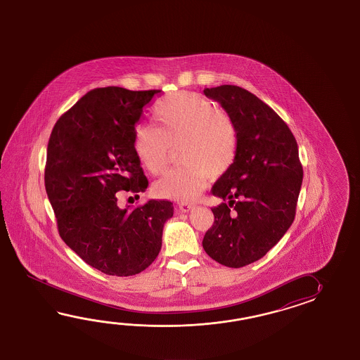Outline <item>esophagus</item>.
<instances>
[{
	"label": "esophagus",
	"instance_id": "1",
	"mask_svg": "<svg viewBox=\"0 0 360 360\" xmlns=\"http://www.w3.org/2000/svg\"><path fill=\"white\" fill-rule=\"evenodd\" d=\"M194 208H195V206L191 205V203H180V205H179V210H180L181 212H184V214L191 212Z\"/></svg>",
	"mask_w": 360,
	"mask_h": 360
}]
</instances>
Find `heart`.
<instances>
[{
	"label": "heart",
	"instance_id": "obj_1",
	"mask_svg": "<svg viewBox=\"0 0 360 360\" xmlns=\"http://www.w3.org/2000/svg\"><path fill=\"white\" fill-rule=\"evenodd\" d=\"M158 127L140 124L134 150L152 175L162 174L174 149L180 146L183 167L172 169L153 185L154 194L179 202H193L206 188L207 177L224 176L237 160V123L211 100L197 94H175L154 107Z\"/></svg>",
	"mask_w": 360,
	"mask_h": 360
}]
</instances>
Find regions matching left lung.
Masks as SVG:
<instances>
[{
	"label": "left lung",
	"instance_id": "left-lung-1",
	"mask_svg": "<svg viewBox=\"0 0 360 360\" xmlns=\"http://www.w3.org/2000/svg\"><path fill=\"white\" fill-rule=\"evenodd\" d=\"M203 92L237 123L239 150L212 186L224 202L211 208L214 225L202 245L219 264L242 268L264 257L295 220L304 175L299 149L287 123L256 95L234 84Z\"/></svg>",
	"mask_w": 360,
	"mask_h": 360
}]
</instances>
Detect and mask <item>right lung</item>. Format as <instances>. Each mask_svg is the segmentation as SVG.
Wrapping results in <instances>:
<instances>
[{
    "mask_svg": "<svg viewBox=\"0 0 360 360\" xmlns=\"http://www.w3.org/2000/svg\"><path fill=\"white\" fill-rule=\"evenodd\" d=\"M161 90L94 89L55 123L47 146L45 188L61 239L108 276H135L158 256L169 200L118 206V191L148 188L134 150L135 124Z\"/></svg>",
    "mask_w": 360,
    "mask_h": 360,
    "instance_id": "1",
    "label": "right lung"
}]
</instances>
